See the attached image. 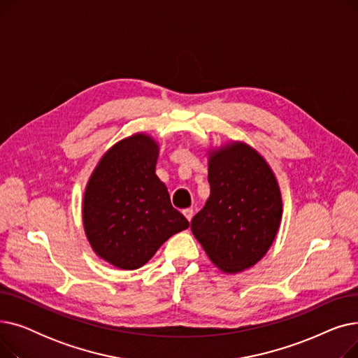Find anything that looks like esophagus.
Here are the masks:
<instances>
[{
    "mask_svg": "<svg viewBox=\"0 0 358 358\" xmlns=\"http://www.w3.org/2000/svg\"><path fill=\"white\" fill-rule=\"evenodd\" d=\"M182 215L185 216V219H187V220L192 222L194 212H193V209H184V210H182Z\"/></svg>",
    "mask_w": 358,
    "mask_h": 358,
    "instance_id": "obj_1",
    "label": "esophagus"
}]
</instances>
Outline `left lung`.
<instances>
[{"label":"left lung","mask_w":358,"mask_h":358,"mask_svg":"<svg viewBox=\"0 0 358 358\" xmlns=\"http://www.w3.org/2000/svg\"><path fill=\"white\" fill-rule=\"evenodd\" d=\"M210 194L193 217L192 232L213 264L235 274L251 268L277 236L283 200L271 166L245 142L208 152Z\"/></svg>","instance_id":"8db88e82"}]
</instances>
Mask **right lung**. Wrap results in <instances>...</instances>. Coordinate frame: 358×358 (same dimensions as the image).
Listing matches in <instances>:
<instances>
[{
    "instance_id": "obj_1",
    "label": "right lung",
    "mask_w": 358,
    "mask_h": 358,
    "mask_svg": "<svg viewBox=\"0 0 358 358\" xmlns=\"http://www.w3.org/2000/svg\"><path fill=\"white\" fill-rule=\"evenodd\" d=\"M158 155L152 136L124 138L101 157L85 187V236L94 252L120 270L142 267L168 238L190 227L155 173Z\"/></svg>"
}]
</instances>
